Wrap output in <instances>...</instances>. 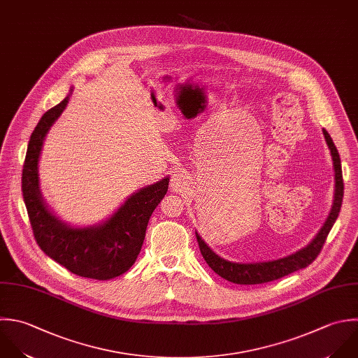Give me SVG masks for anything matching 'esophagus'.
I'll return each mask as SVG.
<instances>
[{"instance_id":"1","label":"esophagus","mask_w":358,"mask_h":358,"mask_svg":"<svg viewBox=\"0 0 358 358\" xmlns=\"http://www.w3.org/2000/svg\"><path fill=\"white\" fill-rule=\"evenodd\" d=\"M187 184H188V178L187 176L184 174V171H177L171 176V181H170V187L173 191H177V192H181L187 188Z\"/></svg>"}]
</instances>
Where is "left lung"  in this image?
I'll list each match as a JSON object with an SVG mask.
<instances>
[{
    "mask_svg": "<svg viewBox=\"0 0 358 358\" xmlns=\"http://www.w3.org/2000/svg\"><path fill=\"white\" fill-rule=\"evenodd\" d=\"M325 135V141L331 149L332 160H334V169H335V199L332 205V210L317 234V237L303 250L297 251L296 254H292L286 258L276 259V261H269V262H258V264H236V262H229L219 255H216L206 244L205 241L196 234V240L199 244L201 254L209 268L216 272L219 276L223 279L236 283V285H261V283H268L278 280L280 278H285L296 271L304 269L308 265H311L317 257L321 254L324 244L327 241V237L334 227L341 208L343 202V192H345V185H343V176H342V164H341V156L339 152L328 134L327 129H322Z\"/></svg>",
    "mask_w": 358,
    "mask_h": 358,
    "instance_id": "1",
    "label": "left lung"
}]
</instances>
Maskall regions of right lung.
Returning <instances> with one entry per match:
<instances>
[{
  "instance_id": "right-lung-1",
  "label": "right lung",
  "mask_w": 358,
  "mask_h": 358,
  "mask_svg": "<svg viewBox=\"0 0 358 358\" xmlns=\"http://www.w3.org/2000/svg\"><path fill=\"white\" fill-rule=\"evenodd\" d=\"M68 99L45 111L30 135L22 170L23 201L34 240L47 257L73 275L107 280L125 273L136 261L149 219L167 192L169 178L135 192L103 224L72 229L58 220L43 203L37 162L44 136Z\"/></svg>"
}]
</instances>
